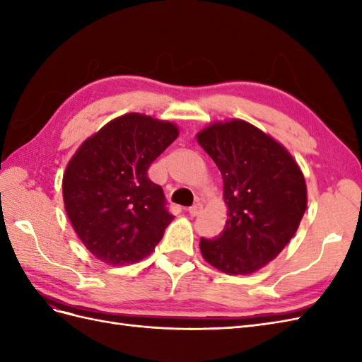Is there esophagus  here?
I'll use <instances>...</instances> for the list:
<instances>
[{"label":"esophagus","mask_w":362,"mask_h":362,"mask_svg":"<svg viewBox=\"0 0 362 362\" xmlns=\"http://www.w3.org/2000/svg\"><path fill=\"white\" fill-rule=\"evenodd\" d=\"M201 211H202V205H201V204H194V205H192V206L189 208V214H190L192 217L198 216Z\"/></svg>","instance_id":"34e87169"}]
</instances>
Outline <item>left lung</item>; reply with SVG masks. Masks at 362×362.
<instances>
[{
    "label": "left lung",
    "instance_id": "obj_1",
    "mask_svg": "<svg viewBox=\"0 0 362 362\" xmlns=\"http://www.w3.org/2000/svg\"><path fill=\"white\" fill-rule=\"evenodd\" d=\"M196 139L222 173L228 206L223 231L201 238V254L228 275H250L298 231L308 202L303 173L279 141L242 119L214 122Z\"/></svg>",
    "mask_w": 362,
    "mask_h": 362
}]
</instances>
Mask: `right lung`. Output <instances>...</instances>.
Wrapping results in <instances>:
<instances>
[{"instance_id": "right-lung-1", "label": "right lung", "mask_w": 362, "mask_h": 362, "mask_svg": "<svg viewBox=\"0 0 362 362\" xmlns=\"http://www.w3.org/2000/svg\"><path fill=\"white\" fill-rule=\"evenodd\" d=\"M178 133L168 120L127 113L84 140L68 163L64 210L87 250L105 264L146 258L172 222L148 169Z\"/></svg>"}]
</instances>
